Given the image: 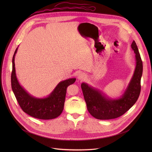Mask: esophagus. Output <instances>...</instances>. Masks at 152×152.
<instances>
[{
  "label": "esophagus",
  "instance_id": "1",
  "mask_svg": "<svg viewBox=\"0 0 152 152\" xmlns=\"http://www.w3.org/2000/svg\"><path fill=\"white\" fill-rule=\"evenodd\" d=\"M86 78V75H85V73H79V75H78V76H77V79H78L79 80H80V81H82V80H85Z\"/></svg>",
  "mask_w": 152,
  "mask_h": 152
}]
</instances>
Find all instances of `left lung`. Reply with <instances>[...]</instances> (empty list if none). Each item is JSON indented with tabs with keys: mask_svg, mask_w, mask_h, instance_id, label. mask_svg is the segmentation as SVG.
I'll list each match as a JSON object with an SVG mask.
<instances>
[{
	"mask_svg": "<svg viewBox=\"0 0 152 152\" xmlns=\"http://www.w3.org/2000/svg\"><path fill=\"white\" fill-rule=\"evenodd\" d=\"M131 48L135 56V67L132 77L122 95L117 99L108 97L100 90L82 82L81 88L90 114L99 120L114 119L123 115L138 100L141 91L142 62L135 41Z\"/></svg>",
	"mask_w": 152,
	"mask_h": 152,
	"instance_id": "1",
	"label": "left lung"
}]
</instances>
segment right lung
I'll list each match as a JSON object with an SVG mask.
<instances>
[{
    "instance_id": "add662e5",
    "label": "right lung",
    "mask_w": 152,
    "mask_h": 152,
    "mask_svg": "<svg viewBox=\"0 0 152 152\" xmlns=\"http://www.w3.org/2000/svg\"><path fill=\"white\" fill-rule=\"evenodd\" d=\"M17 50L18 48L12 58L11 87L20 106L25 113L36 118L50 120L58 117L64 110L68 86L75 83L76 79L69 78L61 81L46 97L42 98L34 97L20 84L17 79L14 62Z\"/></svg>"
}]
</instances>
